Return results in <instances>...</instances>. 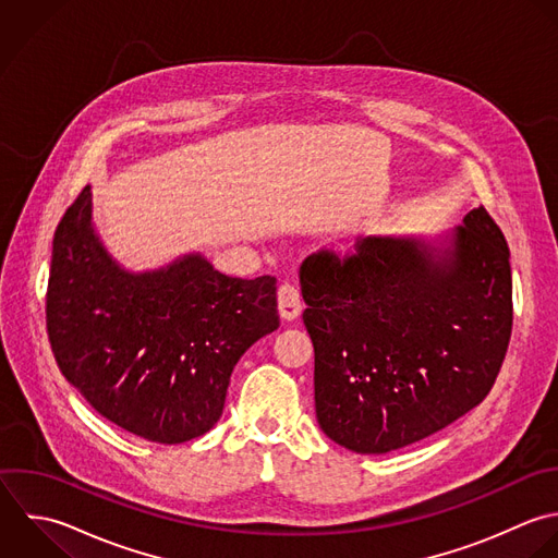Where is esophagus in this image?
Instances as JSON below:
<instances>
[{"label": "esophagus", "instance_id": "obj_1", "mask_svg": "<svg viewBox=\"0 0 558 558\" xmlns=\"http://www.w3.org/2000/svg\"><path fill=\"white\" fill-rule=\"evenodd\" d=\"M278 311L284 322H293L302 313V298L295 284L284 282L278 289Z\"/></svg>", "mask_w": 558, "mask_h": 558}]
</instances>
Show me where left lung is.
Returning a JSON list of instances; mask_svg holds the SVG:
<instances>
[{"instance_id": "1", "label": "left lung", "mask_w": 558, "mask_h": 558, "mask_svg": "<svg viewBox=\"0 0 558 558\" xmlns=\"http://www.w3.org/2000/svg\"><path fill=\"white\" fill-rule=\"evenodd\" d=\"M300 267L319 428L387 454L450 426L492 391L513 328L511 252L485 206L439 239L365 236Z\"/></svg>"}]
</instances>
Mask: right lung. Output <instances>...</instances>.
I'll use <instances>...</instances> for the list:
<instances>
[{
  "instance_id": "obj_1",
  "label": "right lung",
  "mask_w": 558,
  "mask_h": 558,
  "mask_svg": "<svg viewBox=\"0 0 558 558\" xmlns=\"http://www.w3.org/2000/svg\"><path fill=\"white\" fill-rule=\"evenodd\" d=\"M47 335L62 376L108 422L184 444L221 417L230 374L280 326L276 278H230L199 252L128 271L93 226L84 186L51 243Z\"/></svg>"
}]
</instances>
